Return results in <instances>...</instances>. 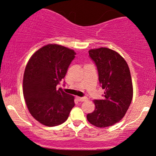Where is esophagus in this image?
Wrapping results in <instances>:
<instances>
[{
    "instance_id": "obj_1",
    "label": "esophagus",
    "mask_w": 156,
    "mask_h": 156,
    "mask_svg": "<svg viewBox=\"0 0 156 156\" xmlns=\"http://www.w3.org/2000/svg\"><path fill=\"white\" fill-rule=\"evenodd\" d=\"M76 98L79 102H83V101H86L88 100V98H80V97H77Z\"/></svg>"
}]
</instances>
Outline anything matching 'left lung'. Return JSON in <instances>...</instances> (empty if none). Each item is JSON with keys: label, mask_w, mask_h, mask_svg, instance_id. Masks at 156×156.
<instances>
[{"label": "left lung", "mask_w": 156, "mask_h": 156, "mask_svg": "<svg viewBox=\"0 0 156 156\" xmlns=\"http://www.w3.org/2000/svg\"><path fill=\"white\" fill-rule=\"evenodd\" d=\"M105 90L104 99L94 100L95 108L88 114L87 120L98 128H106L122 119L133 98V83L126 61L117 52L107 48L89 51Z\"/></svg>", "instance_id": "obj_1"}]
</instances>
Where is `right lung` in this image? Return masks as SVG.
Here are the masks:
<instances>
[{"instance_id": "add662e5", "label": "right lung", "mask_w": 156, "mask_h": 156, "mask_svg": "<svg viewBox=\"0 0 156 156\" xmlns=\"http://www.w3.org/2000/svg\"><path fill=\"white\" fill-rule=\"evenodd\" d=\"M76 54L68 48L48 44L36 51L27 64L23 82L25 102L32 117L45 126L62 124L74 107V97L56 86Z\"/></svg>"}]
</instances>
